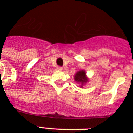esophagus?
Masks as SVG:
<instances>
[{
	"label": "esophagus",
	"mask_w": 133,
	"mask_h": 133,
	"mask_svg": "<svg viewBox=\"0 0 133 133\" xmlns=\"http://www.w3.org/2000/svg\"><path fill=\"white\" fill-rule=\"evenodd\" d=\"M56 69L58 70H63V67H62V66H58L56 67Z\"/></svg>",
	"instance_id": "obj_1"
}]
</instances>
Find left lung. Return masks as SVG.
<instances>
[{"label":"left lung","instance_id":"8db88e82","mask_svg":"<svg viewBox=\"0 0 133 133\" xmlns=\"http://www.w3.org/2000/svg\"><path fill=\"white\" fill-rule=\"evenodd\" d=\"M86 73L84 70H81L76 73L75 76V80L77 81V83H81V87L83 85V84L87 82V78L86 77Z\"/></svg>","mask_w":133,"mask_h":133}]
</instances>
